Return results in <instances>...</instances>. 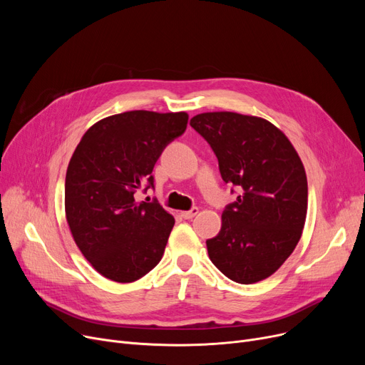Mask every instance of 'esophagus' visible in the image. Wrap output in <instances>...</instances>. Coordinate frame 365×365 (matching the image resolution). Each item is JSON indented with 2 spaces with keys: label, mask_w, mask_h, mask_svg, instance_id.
Listing matches in <instances>:
<instances>
[{
  "label": "esophagus",
  "mask_w": 365,
  "mask_h": 365,
  "mask_svg": "<svg viewBox=\"0 0 365 365\" xmlns=\"http://www.w3.org/2000/svg\"><path fill=\"white\" fill-rule=\"evenodd\" d=\"M198 212H200L198 207H192L190 210H187V212H182L180 215H182L183 219H192V217H195L198 215Z\"/></svg>",
  "instance_id": "1"
}]
</instances>
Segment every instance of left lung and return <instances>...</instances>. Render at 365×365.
I'll return each instance as SVG.
<instances>
[{"mask_svg":"<svg viewBox=\"0 0 365 365\" xmlns=\"http://www.w3.org/2000/svg\"><path fill=\"white\" fill-rule=\"evenodd\" d=\"M190 127L212 146L222 179L240 192L223 210L220 232L207 240L210 260L240 284L271 277L296 248L308 210L296 149L274 124L250 115L205 112Z\"/></svg>","mask_w":365,"mask_h":365,"instance_id":"1","label":"left lung"}]
</instances>
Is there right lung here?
Returning <instances> with one entry per match:
<instances>
[{"label":"right lung","instance_id":"add662e5","mask_svg":"<svg viewBox=\"0 0 365 365\" xmlns=\"http://www.w3.org/2000/svg\"><path fill=\"white\" fill-rule=\"evenodd\" d=\"M186 124V112H123L96 123L76 146L65 180L66 220L105 278L133 282L160 263L175 219L136 194L153 187V165Z\"/></svg>","mask_w":365,"mask_h":365}]
</instances>
